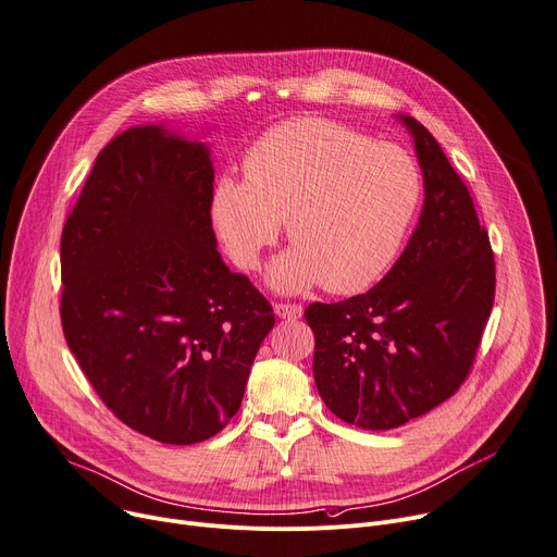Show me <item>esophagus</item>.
Segmentation results:
<instances>
[{"label": "esophagus", "instance_id": "1", "mask_svg": "<svg viewBox=\"0 0 557 557\" xmlns=\"http://www.w3.org/2000/svg\"><path fill=\"white\" fill-rule=\"evenodd\" d=\"M274 314L278 319H287V321H296L302 317V307L296 302H276L274 305Z\"/></svg>", "mask_w": 557, "mask_h": 557}]
</instances>
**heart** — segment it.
I'll return each instance as SVG.
<instances>
[{
  "instance_id": "1",
  "label": "heart",
  "mask_w": 557,
  "mask_h": 557,
  "mask_svg": "<svg viewBox=\"0 0 557 557\" xmlns=\"http://www.w3.org/2000/svg\"><path fill=\"white\" fill-rule=\"evenodd\" d=\"M243 176L216 181L210 219L243 270L261 265L287 221L294 245L270 270L278 292L374 285L400 255L424 190L409 150L323 119H292L261 135L243 157Z\"/></svg>"
}]
</instances>
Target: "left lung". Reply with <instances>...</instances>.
<instances>
[{
  "label": "left lung",
  "instance_id": "8db88e82",
  "mask_svg": "<svg viewBox=\"0 0 557 557\" xmlns=\"http://www.w3.org/2000/svg\"><path fill=\"white\" fill-rule=\"evenodd\" d=\"M396 119L422 170L418 225L379 285L305 310L323 403L372 431L396 429L458 392L496 294V263L467 185L422 123Z\"/></svg>",
  "mask_w": 557,
  "mask_h": 557
}]
</instances>
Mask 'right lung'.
<instances>
[{"instance_id": "add662e5", "label": "right lung", "mask_w": 557, "mask_h": 557, "mask_svg": "<svg viewBox=\"0 0 557 557\" xmlns=\"http://www.w3.org/2000/svg\"><path fill=\"white\" fill-rule=\"evenodd\" d=\"M210 148L161 123L95 159L61 234V325L106 407L165 445L216 436L238 411L265 296L216 252Z\"/></svg>"}]
</instances>
